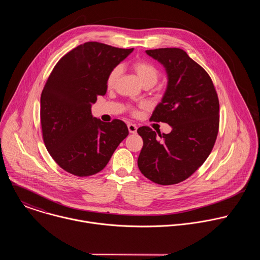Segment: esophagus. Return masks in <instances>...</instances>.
Segmentation results:
<instances>
[{
  "label": "esophagus",
  "mask_w": 260,
  "mask_h": 260,
  "mask_svg": "<svg viewBox=\"0 0 260 260\" xmlns=\"http://www.w3.org/2000/svg\"><path fill=\"white\" fill-rule=\"evenodd\" d=\"M127 128H128V131H129L131 134H136V133H137V129H138L137 125H136V124H133V123L127 124Z\"/></svg>",
  "instance_id": "esophagus-1"
}]
</instances>
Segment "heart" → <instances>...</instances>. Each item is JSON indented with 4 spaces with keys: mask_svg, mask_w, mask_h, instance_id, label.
<instances>
[{
    "mask_svg": "<svg viewBox=\"0 0 260 260\" xmlns=\"http://www.w3.org/2000/svg\"><path fill=\"white\" fill-rule=\"evenodd\" d=\"M132 69L135 71L139 79L146 87H151L154 84H156V82L158 81L159 72L157 68L149 61L143 60V59L135 60L132 63ZM120 74H121V68L119 66L114 67L108 74L107 85L109 87H113L116 84ZM133 112L136 113V111L133 110Z\"/></svg>",
    "mask_w": 260,
    "mask_h": 260,
    "instance_id": "obj_1",
    "label": "heart"
}]
</instances>
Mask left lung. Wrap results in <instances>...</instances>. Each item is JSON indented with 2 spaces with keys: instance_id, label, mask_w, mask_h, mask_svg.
<instances>
[{
  "instance_id": "left-lung-1",
  "label": "left lung",
  "mask_w": 260,
  "mask_h": 260,
  "mask_svg": "<svg viewBox=\"0 0 260 260\" xmlns=\"http://www.w3.org/2000/svg\"><path fill=\"white\" fill-rule=\"evenodd\" d=\"M146 53L168 74V86L151 121L172 126L160 134L149 126L138 128L143 148L138 158L141 173L160 185L189 178L210 155L219 128V101L209 74L180 48H158Z\"/></svg>"
}]
</instances>
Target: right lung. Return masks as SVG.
<instances>
[{"instance_id": "right-lung-1", "label": "right lung", "mask_w": 260, "mask_h": 260, "mask_svg": "<svg viewBox=\"0 0 260 260\" xmlns=\"http://www.w3.org/2000/svg\"><path fill=\"white\" fill-rule=\"evenodd\" d=\"M133 50L86 42L53 68L41 94V127L46 149L66 172L78 177L101 172L127 137L123 121L93 117L91 104L106 94L110 71Z\"/></svg>"}]
</instances>
